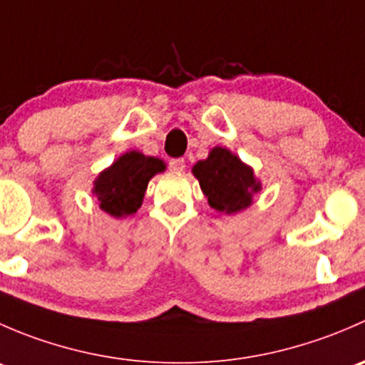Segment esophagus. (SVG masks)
Masks as SVG:
<instances>
[{
    "instance_id": "1",
    "label": "esophagus",
    "mask_w": 365,
    "mask_h": 365,
    "mask_svg": "<svg viewBox=\"0 0 365 365\" xmlns=\"http://www.w3.org/2000/svg\"><path fill=\"white\" fill-rule=\"evenodd\" d=\"M169 169L175 173H182L185 169V160L183 159H171L169 160Z\"/></svg>"
}]
</instances>
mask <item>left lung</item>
Returning a JSON list of instances; mask_svg holds the SVG:
<instances>
[{"mask_svg":"<svg viewBox=\"0 0 365 365\" xmlns=\"http://www.w3.org/2000/svg\"><path fill=\"white\" fill-rule=\"evenodd\" d=\"M192 175L208 197V205L226 215L249 208L261 190V182L251 165L222 146H215L205 160L196 162Z\"/></svg>","mask_w":365,"mask_h":365,"instance_id":"left-lung-1","label":"left lung"}]
</instances>
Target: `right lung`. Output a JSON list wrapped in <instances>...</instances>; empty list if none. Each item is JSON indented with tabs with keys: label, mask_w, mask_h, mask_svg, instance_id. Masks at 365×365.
Returning a JSON list of instances; mask_svg holds the SVG:
<instances>
[{
	"label": "right lung",
	"mask_w": 365,
	"mask_h": 365,
	"mask_svg": "<svg viewBox=\"0 0 365 365\" xmlns=\"http://www.w3.org/2000/svg\"><path fill=\"white\" fill-rule=\"evenodd\" d=\"M162 171H165L164 160L130 150L98 173L91 192L102 212L123 219L141 208L148 182Z\"/></svg>",
	"instance_id": "1"
}]
</instances>
